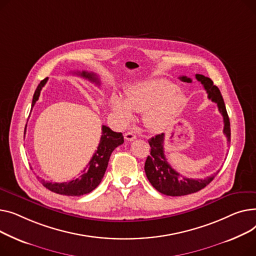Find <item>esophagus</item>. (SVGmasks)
Segmentation results:
<instances>
[{"label":"esophagus","mask_w":256,"mask_h":256,"mask_svg":"<svg viewBox=\"0 0 256 256\" xmlns=\"http://www.w3.org/2000/svg\"><path fill=\"white\" fill-rule=\"evenodd\" d=\"M135 138H136V135L134 134V132L129 131V132H126V133H125V140H126L132 142V140H134Z\"/></svg>","instance_id":"esophagus-1"}]
</instances>
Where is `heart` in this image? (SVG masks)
<instances>
[{
    "label": "heart",
    "instance_id": "b5f03b06",
    "mask_svg": "<svg viewBox=\"0 0 256 256\" xmlns=\"http://www.w3.org/2000/svg\"><path fill=\"white\" fill-rule=\"evenodd\" d=\"M110 106L124 122L132 118V110L142 112V122L151 130L168 127L182 110L185 97L174 82L150 78L132 84L125 98L118 93L110 97Z\"/></svg>",
    "mask_w": 256,
    "mask_h": 256
}]
</instances>
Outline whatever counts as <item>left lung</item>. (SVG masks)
<instances>
[{"mask_svg":"<svg viewBox=\"0 0 256 256\" xmlns=\"http://www.w3.org/2000/svg\"><path fill=\"white\" fill-rule=\"evenodd\" d=\"M195 78L202 82L208 93V98L217 103L218 110L223 116V133L226 135L228 142H230V118L225 108V104L219 88L214 86L211 78H206L202 74H195ZM182 82H191V80L187 76L180 78ZM151 146V155L148 156L144 163V172L146 178L152 186L162 194L170 196H183L191 193H195L204 189L213 181L214 176L206 178H189L183 176L181 174L176 172L170 164L168 162L164 155V133L157 134L154 138L148 140Z\"/></svg>","mask_w":256,"mask_h":256,"instance_id":"8db88e82","label":"left lung"}]
</instances>
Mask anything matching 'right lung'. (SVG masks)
<instances>
[{"label": "right lung", "mask_w": 256, "mask_h": 256, "mask_svg": "<svg viewBox=\"0 0 256 256\" xmlns=\"http://www.w3.org/2000/svg\"><path fill=\"white\" fill-rule=\"evenodd\" d=\"M74 74L80 75V76L88 80L90 82H95L100 86L99 78L94 72L88 71H78ZM48 78H44L38 84L36 91L33 96L32 108L35 105L36 101L39 99L40 92L44 84L48 82ZM26 132V130H24ZM124 142L123 134L121 132H114L108 126H102V135L100 138V142L98 148L95 151L92 159L88 163L86 168L82 170V174L72 181L65 183H52L38 176V180L42 183V185L58 194L67 195V196H80V195L88 194L92 192L102 181L105 170L108 168L110 157L114 150Z\"/></svg>", "instance_id": "right-lung-1"}]
</instances>
